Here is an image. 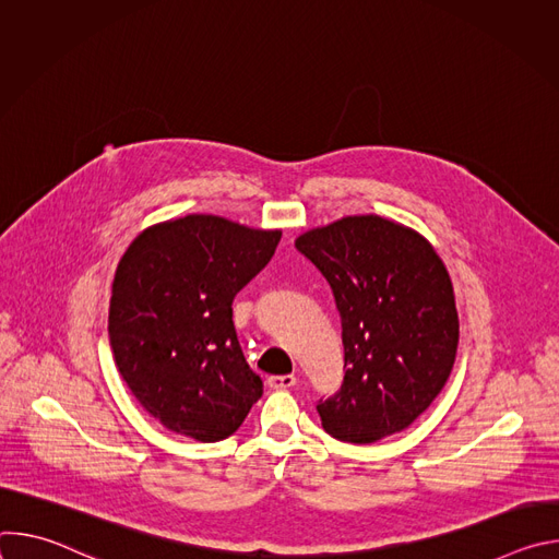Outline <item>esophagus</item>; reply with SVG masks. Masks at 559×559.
<instances>
[{
	"label": "esophagus",
	"mask_w": 559,
	"mask_h": 559,
	"mask_svg": "<svg viewBox=\"0 0 559 559\" xmlns=\"http://www.w3.org/2000/svg\"><path fill=\"white\" fill-rule=\"evenodd\" d=\"M267 384L272 389H289L296 384V376L294 373H285V376H270Z\"/></svg>",
	"instance_id": "34e87169"
}]
</instances>
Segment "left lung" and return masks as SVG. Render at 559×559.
I'll return each instance as SVG.
<instances>
[{
  "mask_svg": "<svg viewBox=\"0 0 559 559\" xmlns=\"http://www.w3.org/2000/svg\"><path fill=\"white\" fill-rule=\"evenodd\" d=\"M296 250L328 278L343 325L345 380L316 407L323 429L354 444L405 431L455 362L460 323L442 259L423 234L378 214L307 229Z\"/></svg>",
  "mask_w": 559,
  "mask_h": 559,
  "instance_id": "8db88e82",
  "label": "left lung"
}]
</instances>
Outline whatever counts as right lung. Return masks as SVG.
<instances>
[{
  "label": "right lung",
  "instance_id": "right-lung-1",
  "mask_svg": "<svg viewBox=\"0 0 559 559\" xmlns=\"http://www.w3.org/2000/svg\"><path fill=\"white\" fill-rule=\"evenodd\" d=\"M278 241L281 229L188 214L145 227L121 257L108 311L112 356L141 407L166 429L225 440L263 395L238 345L231 300Z\"/></svg>",
  "mask_w": 559,
  "mask_h": 559
}]
</instances>
